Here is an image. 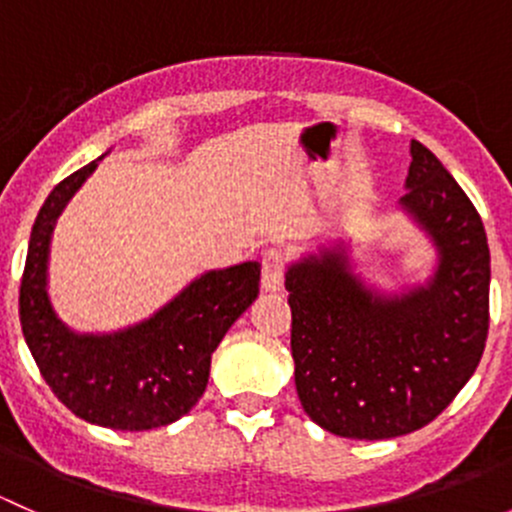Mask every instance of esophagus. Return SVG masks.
<instances>
[{"label": "esophagus", "mask_w": 512, "mask_h": 512, "mask_svg": "<svg viewBox=\"0 0 512 512\" xmlns=\"http://www.w3.org/2000/svg\"><path fill=\"white\" fill-rule=\"evenodd\" d=\"M285 270L287 257L282 250H267L262 257V287L267 292H280L285 285Z\"/></svg>", "instance_id": "obj_1"}]
</instances>
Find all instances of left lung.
Listing matches in <instances>:
<instances>
[{
  "label": "left lung",
  "mask_w": 512,
  "mask_h": 512,
  "mask_svg": "<svg viewBox=\"0 0 512 512\" xmlns=\"http://www.w3.org/2000/svg\"><path fill=\"white\" fill-rule=\"evenodd\" d=\"M406 190L401 210L438 252L426 285L376 292L342 245L287 270L297 396L334 436L379 441L431 423L471 379L488 339L490 250L478 210L418 141Z\"/></svg>",
  "instance_id": "obj_1"
}]
</instances>
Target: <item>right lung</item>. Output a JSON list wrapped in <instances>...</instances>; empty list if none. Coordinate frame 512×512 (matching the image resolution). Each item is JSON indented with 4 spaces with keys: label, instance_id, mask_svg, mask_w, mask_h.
Here are the masks:
<instances>
[{
    "label": "right lung",
    "instance_id": "1",
    "mask_svg": "<svg viewBox=\"0 0 512 512\" xmlns=\"http://www.w3.org/2000/svg\"><path fill=\"white\" fill-rule=\"evenodd\" d=\"M96 163L61 180L36 215L19 287L27 347L56 399L84 421L148 431L188 414L203 396L210 356L260 294V262L200 275L153 317L113 334L71 332L46 292L56 218Z\"/></svg>",
    "mask_w": 512,
    "mask_h": 512
}]
</instances>
